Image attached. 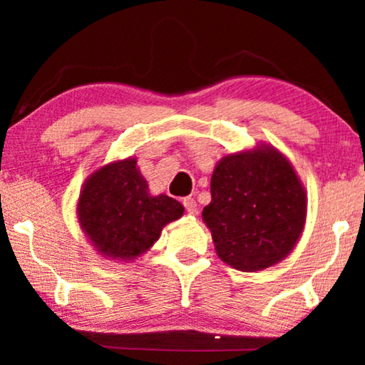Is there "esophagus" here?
Returning <instances> with one entry per match:
<instances>
[{
	"label": "esophagus",
	"instance_id": "1",
	"mask_svg": "<svg viewBox=\"0 0 365 365\" xmlns=\"http://www.w3.org/2000/svg\"><path fill=\"white\" fill-rule=\"evenodd\" d=\"M182 204H184V207H186V211L189 212V214H196V211H197V204H196V201H194V197H184L182 199Z\"/></svg>",
	"mask_w": 365,
	"mask_h": 365
}]
</instances>
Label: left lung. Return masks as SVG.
Instances as JSON below:
<instances>
[{"mask_svg":"<svg viewBox=\"0 0 365 365\" xmlns=\"http://www.w3.org/2000/svg\"><path fill=\"white\" fill-rule=\"evenodd\" d=\"M306 216V189L271 144L226 154L214 168L202 221L227 266L256 272L281 262L296 247Z\"/></svg>","mask_w":365,"mask_h":365,"instance_id":"left-lung-1","label":"left lung"}]
</instances>
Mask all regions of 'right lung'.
Segmentation results:
<instances>
[{
	"instance_id": "right-lung-1",
	"label": "right lung",
	"mask_w": 365,
	"mask_h": 365,
	"mask_svg": "<svg viewBox=\"0 0 365 365\" xmlns=\"http://www.w3.org/2000/svg\"><path fill=\"white\" fill-rule=\"evenodd\" d=\"M136 158L104 164L88 176L76 204L79 226L109 261L134 262L161 236L166 224L184 214L182 204L151 196Z\"/></svg>"
}]
</instances>
